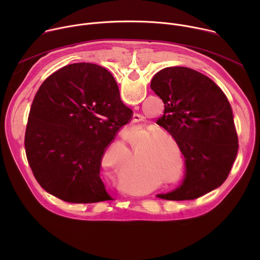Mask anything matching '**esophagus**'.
I'll list each match as a JSON object with an SVG mask.
<instances>
[{"mask_svg":"<svg viewBox=\"0 0 260 260\" xmlns=\"http://www.w3.org/2000/svg\"><path fill=\"white\" fill-rule=\"evenodd\" d=\"M144 120V116H142L141 114H138V113H135L133 115V121L134 122H137V123H140Z\"/></svg>","mask_w":260,"mask_h":260,"instance_id":"34e87169","label":"esophagus"}]
</instances>
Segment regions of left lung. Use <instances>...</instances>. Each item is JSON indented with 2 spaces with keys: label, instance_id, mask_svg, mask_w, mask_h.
I'll return each mask as SVG.
<instances>
[{
  "label": "left lung",
  "instance_id": "left-lung-1",
  "mask_svg": "<svg viewBox=\"0 0 260 260\" xmlns=\"http://www.w3.org/2000/svg\"><path fill=\"white\" fill-rule=\"evenodd\" d=\"M150 86L165 104L157 124L172 135L185 157L180 186L156 197L194 200L219 187L239 148L233 110L223 91L204 74L185 67L160 70Z\"/></svg>",
  "mask_w": 260,
  "mask_h": 260
}]
</instances>
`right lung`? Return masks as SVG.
I'll use <instances>...</instances> for the list:
<instances>
[{
    "mask_svg": "<svg viewBox=\"0 0 260 260\" xmlns=\"http://www.w3.org/2000/svg\"><path fill=\"white\" fill-rule=\"evenodd\" d=\"M132 113L105 68L78 62L51 74L35 95L24 137L36 180L68 203L112 200L100 177L101 160Z\"/></svg>",
    "mask_w": 260,
    "mask_h": 260,
    "instance_id": "right-lung-1",
    "label": "right lung"
}]
</instances>
